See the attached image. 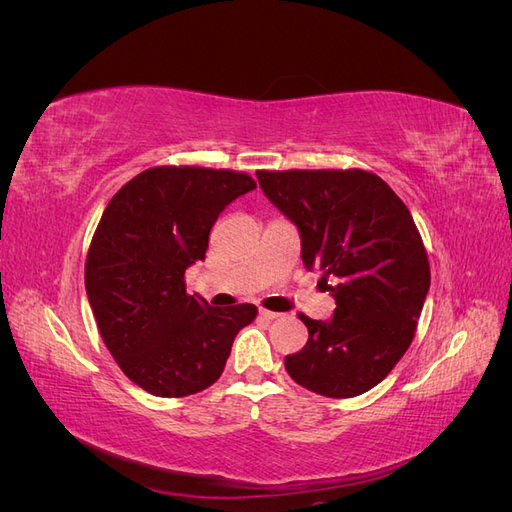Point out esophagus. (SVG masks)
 Wrapping results in <instances>:
<instances>
[{"label": "esophagus", "mask_w": 512, "mask_h": 512, "mask_svg": "<svg viewBox=\"0 0 512 512\" xmlns=\"http://www.w3.org/2000/svg\"><path fill=\"white\" fill-rule=\"evenodd\" d=\"M258 314H260V318H265V320H275V318L282 316L280 312H271V309H262V307H260Z\"/></svg>", "instance_id": "1"}]
</instances>
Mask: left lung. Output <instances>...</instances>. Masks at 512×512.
Segmentation results:
<instances>
[{"label":"left lung","mask_w":512,"mask_h":512,"mask_svg":"<svg viewBox=\"0 0 512 512\" xmlns=\"http://www.w3.org/2000/svg\"><path fill=\"white\" fill-rule=\"evenodd\" d=\"M265 196L299 228L303 265L322 271L331 320L299 314L307 344L286 356L290 378L324 397L374 389L410 348L431 273L408 207L378 175L258 170Z\"/></svg>","instance_id":"8db88e82"}]
</instances>
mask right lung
Returning a JSON list of instances; mask_svg holds the SVG:
<instances>
[{
  "instance_id": "1",
  "label": "right lung",
  "mask_w": 512,
  "mask_h": 512,
  "mask_svg": "<svg viewBox=\"0 0 512 512\" xmlns=\"http://www.w3.org/2000/svg\"><path fill=\"white\" fill-rule=\"evenodd\" d=\"M256 181L237 170L153 166L106 205L85 262V290L108 352L156 397L205 391L222 376L252 303L211 307L185 292L218 215Z\"/></svg>"
}]
</instances>
